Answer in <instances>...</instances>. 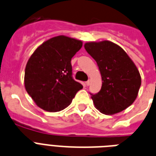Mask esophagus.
Segmentation results:
<instances>
[{
    "label": "esophagus",
    "instance_id": "34e87169",
    "mask_svg": "<svg viewBox=\"0 0 156 156\" xmlns=\"http://www.w3.org/2000/svg\"><path fill=\"white\" fill-rule=\"evenodd\" d=\"M90 83H91V80H87V81L85 82V84H86L87 86H89V84H90Z\"/></svg>",
    "mask_w": 156,
    "mask_h": 156
}]
</instances>
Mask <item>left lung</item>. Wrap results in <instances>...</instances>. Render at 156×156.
Here are the masks:
<instances>
[{
  "label": "left lung",
  "instance_id": "left-lung-1",
  "mask_svg": "<svg viewBox=\"0 0 156 156\" xmlns=\"http://www.w3.org/2000/svg\"><path fill=\"white\" fill-rule=\"evenodd\" d=\"M84 49L97 62L102 88L92 94L94 107L105 115H114L132 105L142 80L139 71L127 53L109 41L86 42Z\"/></svg>",
  "mask_w": 156,
  "mask_h": 156
}]
</instances>
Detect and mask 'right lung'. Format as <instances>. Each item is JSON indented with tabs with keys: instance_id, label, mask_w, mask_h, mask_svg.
<instances>
[{
	"instance_id": "obj_1",
	"label": "right lung",
	"mask_w": 156,
	"mask_h": 156,
	"mask_svg": "<svg viewBox=\"0 0 156 156\" xmlns=\"http://www.w3.org/2000/svg\"><path fill=\"white\" fill-rule=\"evenodd\" d=\"M83 42L66 36L43 42L29 58L24 86L37 106L49 112H60L72 103L83 88L72 78V58Z\"/></svg>"
}]
</instances>
